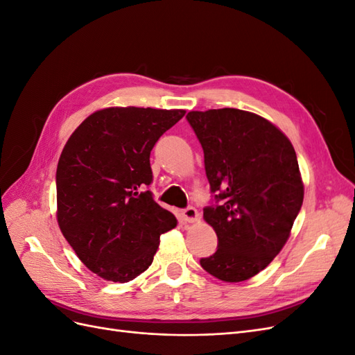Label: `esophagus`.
Instances as JSON below:
<instances>
[{
	"label": "esophagus",
	"mask_w": 355,
	"mask_h": 355,
	"mask_svg": "<svg viewBox=\"0 0 355 355\" xmlns=\"http://www.w3.org/2000/svg\"><path fill=\"white\" fill-rule=\"evenodd\" d=\"M180 216H182V220H184V222H196L198 219V211H197L196 207L188 206L187 209L180 211Z\"/></svg>",
	"instance_id": "1"
}]
</instances>
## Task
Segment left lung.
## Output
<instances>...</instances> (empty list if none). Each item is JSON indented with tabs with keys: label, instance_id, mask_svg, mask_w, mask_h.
Listing matches in <instances>:
<instances>
[{
	"label": "left lung",
	"instance_id": "obj_1",
	"mask_svg": "<svg viewBox=\"0 0 355 355\" xmlns=\"http://www.w3.org/2000/svg\"><path fill=\"white\" fill-rule=\"evenodd\" d=\"M204 153L214 204L202 209L218 250L200 263L222 282L249 280L286 244L304 185L288 139L265 118L235 108L187 115Z\"/></svg>",
	"mask_w": 355,
	"mask_h": 355
}]
</instances>
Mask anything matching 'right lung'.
<instances>
[{
  "mask_svg": "<svg viewBox=\"0 0 355 355\" xmlns=\"http://www.w3.org/2000/svg\"><path fill=\"white\" fill-rule=\"evenodd\" d=\"M185 111L106 108L78 125L56 171L58 222L90 271L127 283L148 270L159 235L176 227L173 213L149 191V155Z\"/></svg>",
  "mask_w": 355,
  "mask_h": 355,
  "instance_id": "obj_1",
  "label": "right lung"
}]
</instances>
